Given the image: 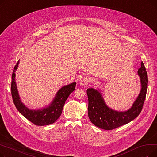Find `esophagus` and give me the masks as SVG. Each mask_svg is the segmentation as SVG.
Wrapping results in <instances>:
<instances>
[{
    "instance_id": "1",
    "label": "esophagus",
    "mask_w": 157,
    "mask_h": 157,
    "mask_svg": "<svg viewBox=\"0 0 157 157\" xmlns=\"http://www.w3.org/2000/svg\"><path fill=\"white\" fill-rule=\"evenodd\" d=\"M90 80L87 77H84L81 79V81H80V83L82 86H87L89 83Z\"/></svg>"
}]
</instances>
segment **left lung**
Returning <instances> with one entry per match:
<instances>
[{"mask_svg": "<svg viewBox=\"0 0 157 157\" xmlns=\"http://www.w3.org/2000/svg\"><path fill=\"white\" fill-rule=\"evenodd\" d=\"M137 72L141 78V92L132 108L124 112L110 109L105 104L99 91L94 88L87 89L88 114L89 119L94 125L100 128L111 130L125 125L137 117L143 109L148 83L147 72L143 62Z\"/></svg>", "mask_w": 157, "mask_h": 157, "instance_id": "left-lung-1", "label": "left lung"}]
</instances>
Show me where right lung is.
Returning a JSON list of instances; mask_svg holds the SVG:
<instances>
[{
  "mask_svg": "<svg viewBox=\"0 0 157 157\" xmlns=\"http://www.w3.org/2000/svg\"><path fill=\"white\" fill-rule=\"evenodd\" d=\"M18 64L19 60L14 66L11 86L13 101L16 109L23 117L36 125L44 126L52 124L60 117L66 100L75 89L76 82L61 88L57 92L53 101L48 108L39 110H30L21 102L16 88L15 71L18 68Z\"/></svg>",
  "mask_w": 157,
  "mask_h": 157,
  "instance_id": "1",
  "label": "right lung"
}]
</instances>
